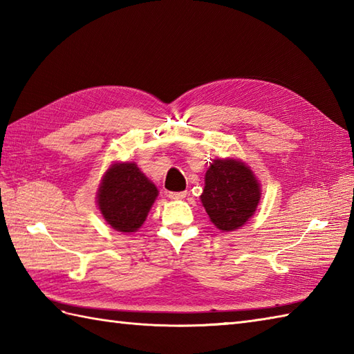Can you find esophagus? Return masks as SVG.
I'll list each match as a JSON object with an SVG mask.
<instances>
[{"mask_svg":"<svg viewBox=\"0 0 354 354\" xmlns=\"http://www.w3.org/2000/svg\"><path fill=\"white\" fill-rule=\"evenodd\" d=\"M187 196V192H169L167 198L170 199H184Z\"/></svg>","mask_w":354,"mask_h":354,"instance_id":"obj_1","label":"esophagus"}]
</instances>
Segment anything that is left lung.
I'll list each match as a JSON object with an SVG mask.
<instances>
[{
  "label": "left lung",
  "instance_id": "8db88e82",
  "mask_svg": "<svg viewBox=\"0 0 354 354\" xmlns=\"http://www.w3.org/2000/svg\"><path fill=\"white\" fill-rule=\"evenodd\" d=\"M260 196L257 178L245 162L228 158L209 164L201 201L216 228L228 232L243 227L257 209Z\"/></svg>",
  "mask_w": 354,
  "mask_h": 354
}]
</instances>
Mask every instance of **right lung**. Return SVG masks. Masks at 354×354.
I'll return each instance as SVG.
<instances>
[{
	"label": "right lung",
	"mask_w": 354,
	"mask_h": 354,
	"mask_svg": "<svg viewBox=\"0 0 354 354\" xmlns=\"http://www.w3.org/2000/svg\"><path fill=\"white\" fill-rule=\"evenodd\" d=\"M158 196L135 162H115L104 173L97 192V205L104 221L120 232H135L149 214Z\"/></svg>",
	"instance_id": "right-lung-1"
}]
</instances>
